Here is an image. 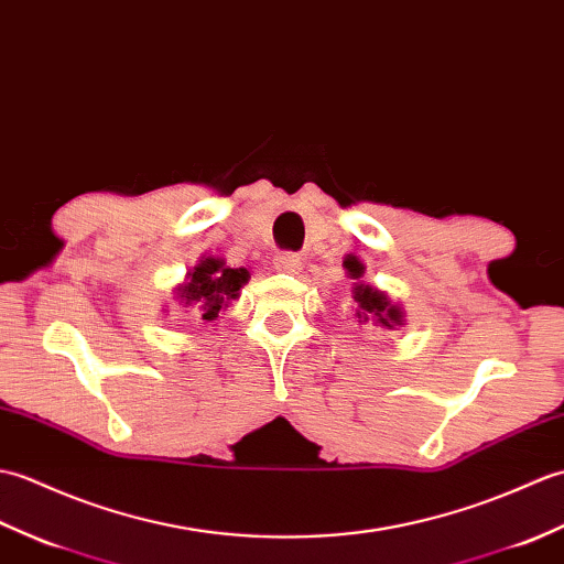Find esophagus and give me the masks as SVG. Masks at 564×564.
Segmentation results:
<instances>
[{
  "label": "esophagus",
  "instance_id": "esophagus-1",
  "mask_svg": "<svg viewBox=\"0 0 564 564\" xmlns=\"http://www.w3.org/2000/svg\"><path fill=\"white\" fill-rule=\"evenodd\" d=\"M302 258L294 256V253H280L274 258V270L284 272V274H299L302 272Z\"/></svg>",
  "mask_w": 564,
  "mask_h": 564
}]
</instances>
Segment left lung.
I'll return each mask as SVG.
<instances>
[{
  "instance_id": "left-lung-1",
  "label": "left lung",
  "mask_w": 564,
  "mask_h": 564,
  "mask_svg": "<svg viewBox=\"0 0 564 564\" xmlns=\"http://www.w3.org/2000/svg\"><path fill=\"white\" fill-rule=\"evenodd\" d=\"M343 268L347 270L349 280H357L352 284V299L357 302L355 318L359 325H373L381 330H395L398 325H405V314L400 304H395L379 286L365 282V262L357 256H347Z\"/></svg>"
}]
</instances>
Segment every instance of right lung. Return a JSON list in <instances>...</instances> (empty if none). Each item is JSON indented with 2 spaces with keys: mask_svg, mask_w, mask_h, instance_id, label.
Returning a JSON list of instances; mask_svg holds the SVG:
<instances>
[{
  "mask_svg": "<svg viewBox=\"0 0 564 564\" xmlns=\"http://www.w3.org/2000/svg\"><path fill=\"white\" fill-rule=\"evenodd\" d=\"M248 280V268H229L227 260L219 256H203L185 274V282L173 290L176 294L173 299L205 323H215L221 311H227L234 299L241 296V286Z\"/></svg>",
  "mask_w": 564,
  "mask_h": 564,
  "instance_id": "1",
  "label": "right lung"
}]
</instances>
